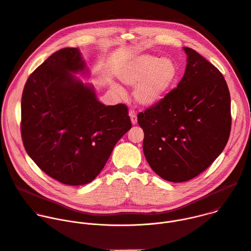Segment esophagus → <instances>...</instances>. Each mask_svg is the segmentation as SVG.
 Returning <instances> with one entry per match:
<instances>
[{"label": "esophagus", "mask_w": 251, "mask_h": 251, "mask_svg": "<svg viewBox=\"0 0 251 251\" xmlns=\"http://www.w3.org/2000/svg\"><path fill=\"white\" fill-rule=\"evenodd\" d=\"M129 115H130L132 124L135 125V124L137 123V113H136V110H135V109H131V110L129 111Z\"/></svg>", "instance_id": "34e87169"}]
</instances>
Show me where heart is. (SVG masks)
I'll return each mask as SVG.
<instances>
[{
  "label": "heart",
  "instance_id": "heart-1",
  "mask_svg": "<svg viewBox=\"0 0 251 251\" xmlns=\"http://www.w3.org/2000/svg\"><path fill=\"white\" fill-rule=\"evenodd\" d=\"M177 76V68L170 58H159L143 54L131 59L119 73L120 79L136 86L135 98L143 105L160 101L173 86Z\"/></svg>",
  "mask_w": 251,
  "mask_h": 251
}]
</instances>
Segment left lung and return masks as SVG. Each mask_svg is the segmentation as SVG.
<instances>
[{"label":"left lung","mask_w":251,"mask_h":251,"mask_svg":"<svg viewBox=\"0 0 251 251\" xmlns=\"http://www.w3.org/2000/svg\"><path fill=\"white\" fill-rule=\"evenodd\" d=\"M177 86L138 114L144 131L143 151L164 180L194 178L225 149L231 128L230 95L221 71L195 50Z\"/></svg>","instance_id":"obj_1"}]
</instances>
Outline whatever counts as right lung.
<instances>
[{
	"label": "right lung",
	"mask_w": 251,
	"mask_h": 251,
	"mask_svg": "<svg viewBox=\"0 0 251 251\" xmlns=\"http://www.w3.org/2000/svg\"><path fill=\"white\" fill-rule=\"evenodd\" d=\"M85 68L79 50L61 49L28 76L22 95L21 134L27 155L54 180L92 182L131 129L125 104L105 106L73 73Z\"/></svg>",
	"instance_id": "right-lung-1"
}]
</instances>
